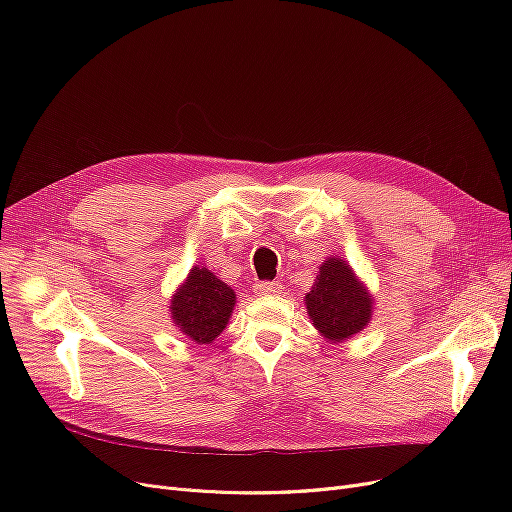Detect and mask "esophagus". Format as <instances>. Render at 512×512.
<instances>
[{"label":"esophagus","mask_w":512,"mask_h":512,"mask_svg":"<svg viewBox=\"0 0 512 512\" xmlns=\"http://www.w3.org/2000/svg\"><path fill=\"white\" fill-rule=\"evenodd\" d=\"M253 290L257 294H278V292H282V284L280 282H257L253 286Z\"/></svg>","instance_id":"1"}]
</instances>
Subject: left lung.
Masks as SVG:
<instances>
[{
	"label": "left lung",
	"mask_w": 512,
	"mask_h": 512,
	"mask_svg": "<svg viewBox=\"0 0 512 512\" xmlns=\"http://www.w3.org/2000/svg\"><path fill=\"white\" fill-rule=\"evenodd\" d=\"M305 305L315 330L330 342L359 334L373 313L371 294L340 257H330L319 267L315 284L305 294Z\"/></svg>",
	"instance_id": "1"
}]
</instances>
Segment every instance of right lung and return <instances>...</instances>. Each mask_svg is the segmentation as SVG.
Instances as JSON below:
<instances>
[{"instance_id":"add662e5","label":"right lung","mask_w":512,"mask_h":512,"mask_svg":"<svg viewBox=\"0 0 512 512\" xmlns=\"http://www.w3.org/2000/svg\"><path fill=\"white\" fill-rule=\"evenodd\" d=\"M236 294L207 267H193L174 292L170 311L176 328L197 344L218 338L234 311Z\"/></svg>"}]
</instances>
